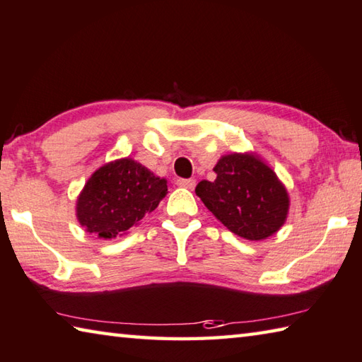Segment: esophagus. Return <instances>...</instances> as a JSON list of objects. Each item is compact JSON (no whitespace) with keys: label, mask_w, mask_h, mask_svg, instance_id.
<instances>
[{"label":"esophagus","mask_w":362,"mask_h":362,"mask_svg":"<svg viewBox=\"0 0 362 362\" xmlns=\"http://www.w3.org/2000/svg\"><path fill=\"white\" fill-rule=\"evenodd\" d=\"M177 185L182 188H187V189H193L196 185V180L194 179H179L177 180Z\"/></svg>","instance_id":"esophagus-1"}]
</instances>
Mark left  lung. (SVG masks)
Returning <instances> with one entry per match:
<instances>
[{"instance_id":"8db88e82","label":"left lung","mask_w":362,"mask_h":362,"mask_svg":"<svg viewBox=\"0 0 362 362\" xmlns=\"http://www.w3.org/2000/svg\"><path fill=\"white\" fill-rule=\"evenodd\" d=\"M216 179L196 187L210 212L229 231L248 240L266 239L285 223L288 193L277 175L255 155H226L214 168Z\"/></svg>"}]
</instances>
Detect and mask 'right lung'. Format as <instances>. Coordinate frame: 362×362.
Returning a JSON list of instances; mask_svg holds the SVG:
<instances>
[{"label":"right lung","instance_id":"right-lung-1","mask_svg":"<svg viewBox=\"0 0 362 362\" xmlns=\"http://www.w3.org/2000/svg\"><path fill=\"white\" fill-rule=\"evenodd\" d=\"M166 180L129 158L96 170L77 199L78 223L98 238L114 239L127 233L166 196Z\"/></svg>","mask_w":362,"mask_h":362}]
</instances>
